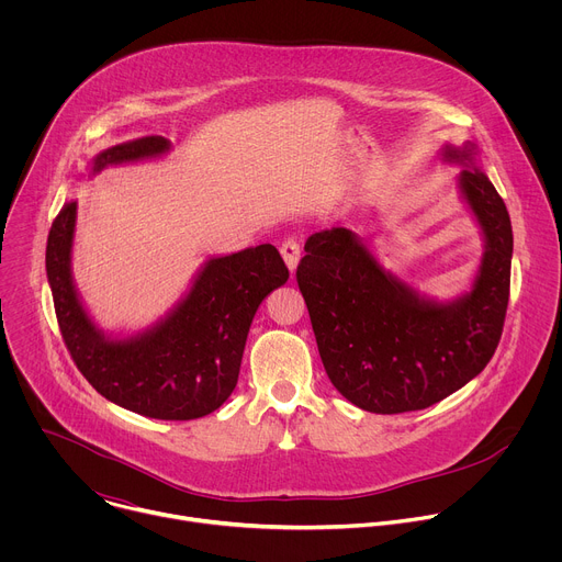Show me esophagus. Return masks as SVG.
Listing matches in <instances>:
<instances>
[{"instance_id": "obj_1", "label": "esophagus", "mask_w": 562, "mask_h": 562, "mask_svg": "<svg viewBox=\"0 0 562 562\" xmlns=\"http://www.w3.org/2000/svg\"><path fill=\"white\" fill-rule=\"evenodd\" d=\"M280 256H282V260H284V265L289 267V271L293 273L295 267H297V262H300V245H297V239L286 237L284 243L280 245Z\"/></svg>"}]
</instances>
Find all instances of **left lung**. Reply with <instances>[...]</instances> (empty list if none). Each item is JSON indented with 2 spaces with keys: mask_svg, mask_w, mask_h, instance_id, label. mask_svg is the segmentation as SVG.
I'll list each match as a JSON object with an SVG mask.
<instances>
[{
  "mask_svg": "<svg viewBox=\"0 0 562 562\" xmlns=\"http://www.w3.org/2000/svg\"><path fill=\"white\" fill-rule=\"evenodd\" d=\"M471 159V146L447 150ZM487 251L471 293L420 300L384 273L349 228L313 233L295 278L334 386L371 414L427 409L487 367L505 327L514 235L503 198L477 167L460 173Z\"/></svg>",
  "mask_w": 562,
  "mask_h": 562,
  "instance_id": "8db88e82",
  "label": "left lung"
}]
</instances>
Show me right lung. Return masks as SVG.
I'll list each match as a JSON object with an SVG mask.
<instances>
[{
	"instance_id": "1",
	"label": "right lung",
	"mask_w": 562,
	"mask_h": 562,
	"mask_svg": "<svg viewBox=\"0 0 562 562\" xmlns=\"http://www.w3.org/2000/svg\"><path fill=\"white\" fill-rule=\"evenodd\" d=\"M167 148L169 142L159 135L117 144L95 157L93 173ZM75 209V202H66L53 220L46 276L57 325L77 369L111 403L146 418L195 420L222 407L237 384L260 302L289 278L278 249L260 245L209 260L162 325L131 340H109L93 327L70 280Z\"/></svg>"
}]
</instances>
